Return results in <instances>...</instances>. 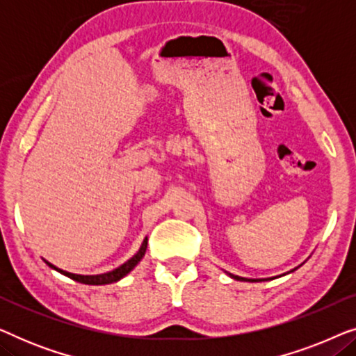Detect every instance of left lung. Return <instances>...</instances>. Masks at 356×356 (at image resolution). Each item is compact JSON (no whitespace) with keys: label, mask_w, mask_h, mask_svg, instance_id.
<instances>
[{"label":"left lung","mask_w":356,"mask_h":356,"mask_svg":"<svg viewBox=\"0 0 356 356\" xmlns=\"http://www.w3.org/2000/svg\"><path fill=\"white\" fill-rule=\"evenodd\" d=\"M295 269H291L290 272H293ZM225 274L228 275V277H232V279H235V280H241V282H261V280H269V279H246V277H240V275H233V274H230V272H225ZM286 274H289V272H286Z\"/></svg>","instance_id":"8db88e82"}]
</instances>
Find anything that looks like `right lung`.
<instances>
[{"label": "right lung", "instance_id": "obj_1", "mask_svg": "<svg viewBox=\"0 0 356 356\" xmlns=\"http://www.w3.org/2000/svg\"><path fill=\"white\" fill-rule=\"evenodd\" d=\"M145 250H147V236L144 238V241H143V245H140L139 251L136 252V254H134L133 257H131V259L126 261L124 264H121L120 267H116V269L110 270V272H105V274H97V275H81V274H72V272L63 270V269H60V267L53 266L51 262H48V261H45V259H43V261H45L47 264L50 266L53 270L60 272V274L66 275V277H70V279L76 280V282H79V284H86V285H106V284H115V282H118V280L123 279V277L128 275L129 272L133 270L134 267L139 264L140 259H143L144 254H145Z\"/></svg>", "mask_w": 356, "mask_h": 356}]
</instances>
